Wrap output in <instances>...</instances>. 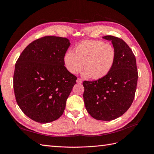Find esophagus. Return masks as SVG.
<instances>
[{"label":"esophagus","mask_w":154,"mask_h":154,"mask_svg":"<svg viewBox=\"0 0 154 154\" xmlns=\"http://www.w3.org/2000/svg\"><path fill=\"white\" fill-rule=\"evenodd\" d=\"M76 82H77L78 83H82V79H80V78H78V79H77V80H76Z\"/></svg>","instance_id":"obj_1"}]
</instances>
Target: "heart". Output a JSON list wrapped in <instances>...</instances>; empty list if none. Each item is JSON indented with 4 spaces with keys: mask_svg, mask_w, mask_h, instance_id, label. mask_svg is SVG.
<instances>
[{
    "mask_svg": "<svg viewBox=\"0 0 154 154\" xmlns=\"http://www.w3.org/2000/svg\"><path fill=\"white\" fill-rule=\"evenodd\" d=\"M74 52L64 54L63 63L67 71L75 74L85 70L83 75L94 80L105 77L112 69L116 59L114 46L98 40H85L77 45Z\"/></svg>",
    "mask_w": 154,
    "mask_h": 154,
    "instance_id": "heart-1",
    "label": "heart"
}]
</instances>
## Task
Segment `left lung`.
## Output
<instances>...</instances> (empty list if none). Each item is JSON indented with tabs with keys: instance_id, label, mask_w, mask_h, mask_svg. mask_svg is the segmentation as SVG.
Wrapping results in <instances>:
<instances>
[{
	"instance_id": "obj_1",
	"label": "left lung",
	"mask_w": 154,
	"mask_h": 154,
	"mask_svg": "<svg viewBox=\"0 0 154 154\" xmlns=\"http://www.w3.org/2000/svg\"><path fill=\"white\" fill-rule=\"evenodd\" d=\"M103 38L112 43L116 51V62L105 77L83 82V100L87 112L93 118L111 121L122 116L131 106L138 72L136 57L125 42L111 35Z\"/></svg>"
}]
</instances>
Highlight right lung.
Masks as SVG:
<instances>
[{
  "label": "right lung",
  "mask_w": 154,
  "mask_h": 154,
  "mask_svg": "<svg viewBox=\"0 0 154 154\" xmlns=\"http://www.w3.org/2000/svg\"><path fill=\"white\" fill-rule=\"evenodd\" d=\"M70 45L66 38L44 36L27 45L16 62L13 88L17 103L36 122H52L63 113L77 79L63 63Z\"/></svg>",
  "instance_id": "right-lung-1"
}]
</instances>
